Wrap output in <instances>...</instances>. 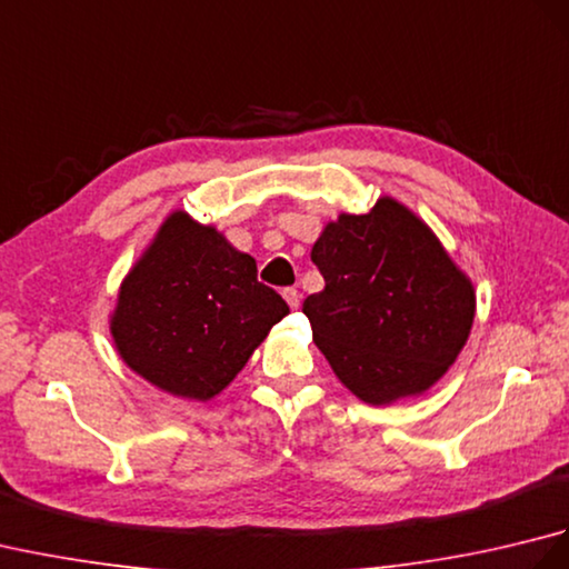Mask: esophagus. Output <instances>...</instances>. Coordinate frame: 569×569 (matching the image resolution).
Instances as JSON below:
<instances>
[{"label":"esophagus","instance_id":"1","mask_svg":"<svg viewBox=\"0 0 569 569\" xmlns=\"http://www.w3.org/2000/svg\"><path fill=\"white\" fill-rule=\"evenodd\" d=\"M283 298H286V303L291 306L293 310L300 306V293H298V288H283Z\"/></svg>","mask_w":569,"mask_h":569}]
</instances>
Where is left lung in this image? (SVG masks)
Listing matches in <instances>:
<instances>
[{"label":"left lung","instance_id":"8db88e82","mask_svg":"<svg viewBox=\"0 0 569 569\" xmlns=\"http://www.w3.org/2000/svg\"><path fill=\"white\" fill-rule=\"evenodd\" d=\"M310 259L325 278L303 303L312 340L365 403L428 391L465 347L475 288L430 227L393 198L367 214H340Z\"/></svg>","mask_w":569,"mask_h":569}]
</instances>
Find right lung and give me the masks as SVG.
Masks as SVG:
<instances>
[{
	"label": "right lung",
	"mask_w": 569,
	"mask_h": 569,
	"mask_svg": "<svg viewBox=\"0 0 569 569\" xmlns=\"http://www.w3.org/2000/svg\"><path fill=\"white\" fill-rule=\"evenodd\" d=\"M283 316L286 300L259 283L257 261L178 210L124 278L112 337L139 377L208 401Z\"/></svg>",
	"instance_id": "add662e5"
}]
</instances>
